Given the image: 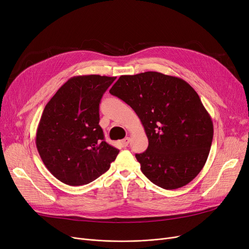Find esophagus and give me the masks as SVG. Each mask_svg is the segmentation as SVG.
I'll return each mask as SVG.
<instances>
[{
  "label": "esophagus",
  "instance_id": "34e87169",
  "mask_svg": "<svg viewBox=\"0 0 249 249\" xmlns=\"http://www.w3.org/2000/svg\"><path fill=\"white\" fill-rule=\"evenodd\" d=\"M130 142V139L129 137H125L124 140H122L121 142H120V143H121V145L123 146V148H126V146L128 145V143Z\"/></svg>",
  "mask_w": 249,
  "mask_h": 249
}]
</instances>
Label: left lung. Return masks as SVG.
<instances>
[{
	"label": "left lung",
	"mask_w": 249,
	"mask_h": 249,
	"mask_svg": "<svg viewBox=\"0 0 249 249\" xmlns=\"http://www.w3.org/2000/svg\"><path fill=\"white\" fill-rule=\"evenodd\" d=\"M141 119L149 140L136 154L144 176L165 190L188 185L205 165L213 124L189 83L158 71L121 76L110 88Z\"/></svg>",
	"instance_id": "left-lung-1"
}]
</instances>
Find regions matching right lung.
I'll return each mask as SVG.
<instances>
[{
  "label": "right lung",
  "instance_id": "1",
  "mask_svg": "<svg viewBox=\"0 0 249 249\" xmlns=\"http://www.w3.org/2000/svg\"><path fill=\"white\" fill-rule=\"evenodd\" d=\"M116 77L69 79L46 105L36 134L45 166L61 182L82 186L108 170L119 150L105 142L99 104Z\"/></svg>",
  "mask_w": 249,
  "mask_h": 249
}]
</instances>
